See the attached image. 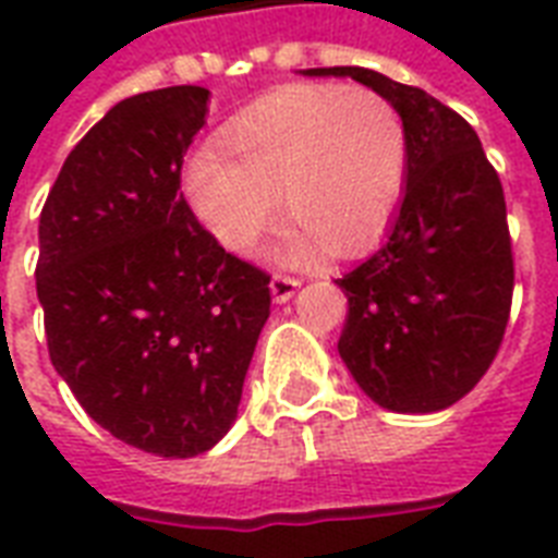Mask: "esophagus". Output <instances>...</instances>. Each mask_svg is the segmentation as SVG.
<instances>
[{
	"mask_svg": "<svg viewBox=\"0 0 558 558\" xmlns=\"http://www.w3.org/2000/svg\"><path fill=\"white\" fill-rule=\"evenodd\" d=\"M269 289H271V301H275V304H287L289 298L295 295L298 289H301V280L287 278V275H275Z\"/></svg>",
	"mask_w": 558,
	"mask_h": 558,
	"instance_id": "obj_1",
	"label": "esophagus"
}]
</instances>
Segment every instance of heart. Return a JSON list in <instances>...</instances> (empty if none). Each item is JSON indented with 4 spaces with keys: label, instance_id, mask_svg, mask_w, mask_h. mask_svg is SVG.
Returning <instances> with one entry per match:
<instances>
[{
    "label": "heart",
    "instance_id": "1",
    "mask_svg": "<svg viewBox=\"0 0 558 558\" xmlns=\"http://www.w3.org/2000/svg\"><path fill=\"white\" fill-rule=\"evenodd\" d=\"M408 133L397 107L336 83L283 86L240 112L185 170L193 214L219 243L252 252L275 210L295 219L271 252L280 266L327 248L353 254L397 214Z\"/></svg>",
    "mask_w": 558,
    "mask_h": 558
}]
</instances>
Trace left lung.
Here are the masks:
<instances>
[{
  "label": "left lung",
  "instance_id": "1",
  "mask_svg": "<svg viewBox=\"0 0 558 558\" xmlns=\"http://www.w3.org/2000/svg\"><path fill=\"white\" fill-rule=\"evenodd\" d=\"M353 77L397 107L408 179L388 236L336 283L348 295L339 356L376 405L432 414L489 371L512 301V248L501 179L481 138L428 92L362 65L304 69Z\"/></svg>",
  "mask_w": 558,
  "mask_h": 558
}]
</instances>
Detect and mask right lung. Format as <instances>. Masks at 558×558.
I'll return each mask as SVG.
<instances>
[{
  "instance_id": "obj_1",
  "label": "right lung",
  "mask_w": 558,
  "mask_h": 558,
  "mask_svg": "<svg viewBox=\"0 0 558 558\" xmlns=\"http://www.w3.org/2000/svg\"><path fill=\"white\" fill-rule=\"evenodd\" d=\"M210 92L124 98L69 153L39 214L51 365L126 446L196 458L234 425L269 318V275L228 254L179 193Z\"/></svg>"
}]
</instances>
